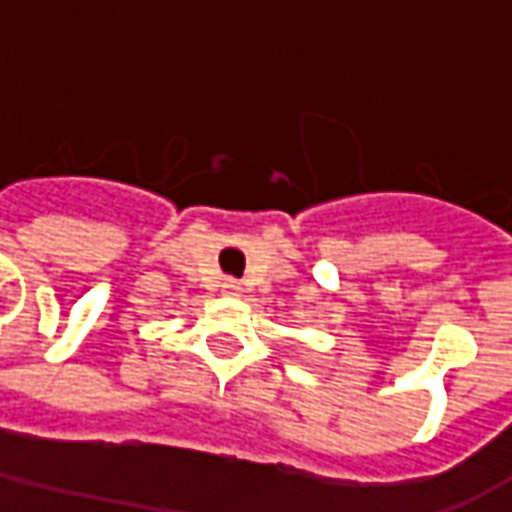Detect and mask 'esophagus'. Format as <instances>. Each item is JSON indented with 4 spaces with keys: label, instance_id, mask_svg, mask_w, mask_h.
<instances>
[{
    "label": "esophagus",
    "instance_id": "obj_1",
    "mask_svg": "<svg viewBox=\"0 0 512 512\" xmlns=\"http://www.w3.org/2000/svg\"><path fill=\"white\" fill-rule=\"evenodd\" d=\"M222 293L224 296H238V293H241V282H238V279H224Z\"/></svg>",
    "mask_w": 512,
    "mask_h": 512
}]
</instances>
